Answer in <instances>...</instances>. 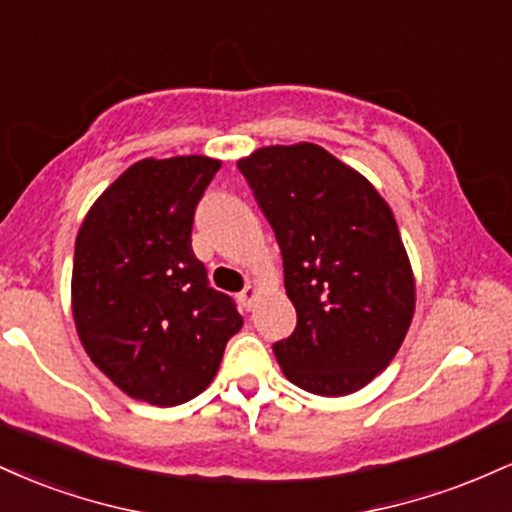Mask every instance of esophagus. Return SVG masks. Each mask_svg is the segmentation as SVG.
Returning <instances> with one entry per match:
<instances>
[{
	"instance_id": "obj_1",
	"label": "esophagus",
	"mask_w": 512,
	"mask_h": 512,
	"mask_svg": "<svg viewBox=\"0 0 512 512\" xmlns=\"http://www.w3.org/2000/svg\"><path fill=\"white\" fill-rule=\"evenodd\" d=\"M255 298H257V286L248 284L243 291H240V303H243L245 310H250L252 305H255Z\"/></svg>"
}]
</instances>
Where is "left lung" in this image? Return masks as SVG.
Here are the masks:
<instances>
[{"label":"left lung","instance_id":"obj_1","mask_svg":"<svg viewBox=\"0 0 512 512\" xmlns=\"http://www.w3.org/2000/svg\"><path fill=\"white\" fill-rule=\"evenodd\" d=\"M274 228L298 322L274 356L322 397L361 390L390 366L414 317L416 286L392 209L317 144L264 146L238 161Z\"/></svg>","mask_w":512,"mask_h":512}]
</instances>
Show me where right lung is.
<instances>
[{"instance_id": "add662e5", "label": "right lung", "mask_w": 512, "mask_h": 512, "mask_svg": "<svg viewBox=\"0 0 512 512\" xmlns=\"http://www.w3.org/2000/svg\"><path fill=\"white\" fill-rule=\"evenodd\" d=\"M219 168L209 156L144 158L96 199L76 236L81 344L122 392L156 407L207 390L243 327L192 252L195 209Z\"/></svg>"}]
</instances>
